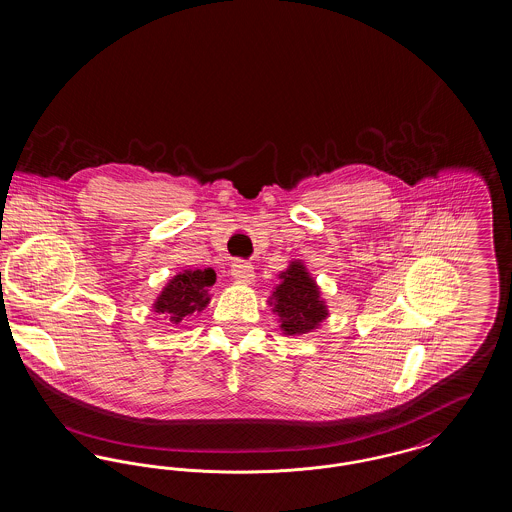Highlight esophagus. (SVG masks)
<instances>
[{
    "label": "esophagus",
    "mask_w": 512,
    "mask_h": 512,
    "mask_svg": "<svg viewBox=\"0 0 512 512\" xmlns=\"http://www.w3.org/2000/svg\"><path fill=\"white\" fill-rule=\"evenodd\" d=\"M230 272H232V276H234L238 282H244V284H251V282L255 280L253 265L247 263V261H242V259H236V261L232 263Z\"/></svg>",
    "instance_id": "1"
}]
</instances>
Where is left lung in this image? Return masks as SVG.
I'll list each match as a JSON object with an SVG mask.
<instances>
[{
	"label": "left lung",
	"mask_w": 512,
	"mask_h": 512,
	"mask_svg": "<svg viewBox=\"0 0 512 512\" xmlns=\"http://www.w3.org/2000/svg\"><path fill=\"white\" fill-rule=\"evenodd\" d=\"M280 284L270 295L272 311L280 317V328L286 336L313 332L328 317L326 303L320 297L317 282L299 261L280 272Z\"/></svg>",
	"instance_id": "left-lung-1"
}]
</instances>
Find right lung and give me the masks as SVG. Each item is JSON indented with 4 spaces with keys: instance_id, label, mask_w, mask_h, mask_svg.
I'll return each mask as SVG.
<instances>
[{
    "instance_id": "obj_1",
    "label": "right lung",
    "mask_w": 512,
    "mask_h": 512,
    "mask_svg": "<svg viewBox=\"0 0 512 512\" xmlns=\"http://www.w3.org/2000/svg\"><path fill=\"white\" fill-rule=\"evenodd\" d=\"M215 280L217 274L213 268L184 270L176 274L153 303L155 313L163 315L165 324L169 326H176L184 318L201 313L211 301L209 288Z\"/></svg>"
}]
</instances>
